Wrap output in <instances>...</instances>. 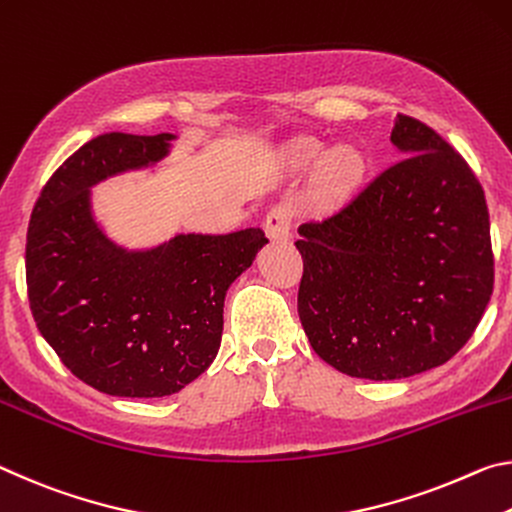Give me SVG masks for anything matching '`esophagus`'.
Returning <instances> with one entry per match:
<instances>
[{"mask_svg": "<svg viewBox=\"0 0 512 512\" xmlns=\"http://www.w3.org/2000/svg\"><path fill=\"white\" fill-rule=\"evenodd\" d=\"M290 222H292V211L286 204H276L270 208L267 213L263 229L267 233V238L274 242H288L290 240Z\"/></svg>", "mask_w": 512, "mask_h": 512, "instance_id": "1", "label": "esophagus"}]
</instances>
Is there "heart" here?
<instances>
[{"instance_id": "b5f03b06", "label": "heart", "mask_w": 512, "mask_h": 512, "mask_svg": "<svg viewBox=\"0 0 512 512\" xmlns=\"http://www.w3.org/2000/svg\"><path fill=\"white\" fill-rule=\"evenodd\" d=\"M324 156V147L317 140H304L292 149V163L297 167H306L315 161H320ZM360 167H363V161L360 156L354 152H340L329 158V165H326V172H329V181L333 186L347 188L358 179Z\"/></svg>"}]
</instances>
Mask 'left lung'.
<instances>
[{"instance_id": "obj_1", "label": "left lung", "mask_w": 512, "mask_h": 512, "mask_svg": "<svg viewBox=\"0 0 512 512\" xmlns=\"http://www.w3.org/2000/svg\"><path fill=\"white\" fill-rule=\"evenodd\" d=\"M401 161L299 226L297 308L324 363L356 379L422 374L463 349L492 297L490 215L447 140L397 115Z\"/></svg>"}]
</instances>
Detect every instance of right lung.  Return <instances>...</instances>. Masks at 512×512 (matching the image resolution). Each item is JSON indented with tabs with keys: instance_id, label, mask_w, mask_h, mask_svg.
Instances as JSON below:
<instances>
[{
	"instance_id": "1",
	"label": "right lung",
	"mask_w": 512,
	"mask_h": 512,
	"mask_svg": "<svg viewBox=\"0 0 512 512\" xmlns=\"http://www.w3.org/2000/svg\"><path fill=\"white\" fill-rule=\"evenodd\" d=\"M174 133H104L58 167L33 206L27 288L33 320L77 379L113 397H167L213 363L226 290L265 247L258 226L177 233L147 249L108 236L92 188L147 170Z\"/></svg>"
}]
</instances>
